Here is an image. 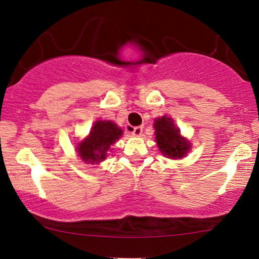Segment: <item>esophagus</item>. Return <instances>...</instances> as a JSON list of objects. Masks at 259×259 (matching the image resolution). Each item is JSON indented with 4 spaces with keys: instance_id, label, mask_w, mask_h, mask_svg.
<instances>
[{
    "instance_id": "obj_1",
    "label": "esophagus",
    "mask_w": 259,
    "mask_h": 259,
    "mask_svg": "<svg viewBox=\"0 0 259 259\" xmlns=\"http://www.w3.org/2000/svg\"><path fill=\"white\" fill-rule=\"evenodd\" d=\"M142 129H144V127L142 126H135V127H133L132 129V134L134 136H140L142 134Z\"/></svg>"
}]
</instances>
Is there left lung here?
I'll return each mask as SVG.
<instances>
[{
    "instance_id": "1",
    "label": "left lung",
    "mask_w": 259,
    "mask_h": 259,
    "mask_svg": "<svg viewBox=\"0 0 259 259\" xmlns=\"http://www.w3.org/2000/svg\"><path fill=\"white\" fill-rule=\"evenodd\" d=\"M156 141L160 152L169 158H181L189 152L190 144L181 138L180 132L175 127L173 120L169 117H162L154 121Z\"/></svg>"
}]
</instances>
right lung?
Instances as JSON below:
<instances>
[{
    "mask_svg": "<svg viewBox=\"0 0 259 259\" xmlns=\"http://www.w3.org/2000/svg\"><path fill=\"white\" fill-rule=\"evenodd\" d=\"M123 130L109 120H99L91 127L90 135L79 144L78 152L82 160L99 163L106 158L109 147L120 138Z\"/></svg>",
    "mask_w": 259,
    "mask_h": 259,
    "instance_id": "1",
    "label": "right lung"
}]
</instances>
